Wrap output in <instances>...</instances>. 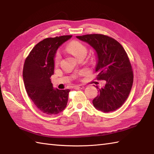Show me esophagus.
<instances>
[{
	"mask_svg": "<svg viewBox=\"0 0 154 154\" xmlns=\"http://www.w3.org/2000/svg\"><path fill=\"white\" fill-rule=\"evenodd\" d=\"M75 89H83L84 86L83 85H75L74 86Z\"/></svg>",
	"mask_w": 154,
	"mask_h": 154,
	"instance_id": "obj_1",
	"label": "esophagus"
}]
</instances>
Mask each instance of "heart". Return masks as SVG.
Masks as SVG:
<instances>
[{"instance_id": "heart-1", "label": "heart", "mask_w": 154, "mask_h": 154, "mask_svg": "<svg viewBox=\"0 0 154 154\" xmlns=\"http://www.w3.org/2000/svg\"><path fill=\"white\" fill-rule=\"evenodd\" d=\"M67 50L78 58L80 55L87 54V48L85 45L78 41H71L66 47ZM61 55L60 51H57L54 56V63L57 65L60 62Z\"/></svg>"}]
</instances>
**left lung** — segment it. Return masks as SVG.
Segmentation results:
<instances>
[{
  "instance_id": "8db88e82",
  "label": "left lung",
  "mask_w": 154,
  "mask_h": 154,
  "mask_svg": "<svg viewBox=\"0 0 154 154\" xmlns=\"http://www.w3.org/2000/svg\"><path fill=\"white\" fill-rule=\"evenodd\" d=\"M76 37L95 50L97 79L106 81L103 87L96 86L99 94L93 100V106L103 112L119 109L129 95L134 79L132 65L124 48L116 40L103 34Z\"/></svg>"
}]
</instances>
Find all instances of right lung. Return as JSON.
<instances>
[{"label": "right lung", "mask_w": 154, "mask_h": 154, "mask_svg": "<svg viewBox=\"0 0 154 154\" xmlns=\"http://www.w3.org/2000/svg\"><path fill=\"white\" fill-rule=\"evenodd\" d=\"M72 35L48 38L32 49L24 62L23 79L28 95L45 114H57L67 106L69 89H55L50 77L54 73V56L58 48Z\"/></svg>", "instance_id": "right-lung-1"}]
</instances>
